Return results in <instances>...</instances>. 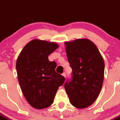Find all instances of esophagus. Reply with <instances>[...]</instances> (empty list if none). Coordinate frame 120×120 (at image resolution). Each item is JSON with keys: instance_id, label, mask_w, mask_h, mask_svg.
Listing matches in <instances>:
<instances>
[{"instance_id": "obj_1", "label": "esophagus", "mask_w": 120, "mask_h": 120, "mask_svg": "<svg viewBox=\"0 0 120 120\" xmlns=\"http://www.w3.org/2000/svg\"><path fill=\"white\" fill-rule=\"evenodd\" d=\"M62 75H63V76H64L65 78H66V76H67V74H66V73H65V72L63 73V74H62Z\"/></svg>"}]
</instances>
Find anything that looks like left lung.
Here are the masks:
<instances>
[{
    "mask_svg": "<svg viewBox=\"0 0 120 120\" xmlns=\"http://www.w3.org/2000/svg\"><path fill=\"white\" fill-rule=\"evenodd\" d=\"M68 61L72 71L64 88L71 104L84 108L95 102L101 91L104 62L96 45L87 39L65 42Z\"/></svg>",
    "mask_w": 120,
    "mask_h": 120,
    "instance_id": "left-lung-1",
    "label": "left lung"
}]
</instances>
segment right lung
<instances>
[{
    "instance_id": "right-lung-1",
    "label": "right lung",
    "mask_w": 120,
    "mask_h": 120,
    "mask_svg": "<svg viewBox=\"0 0 120 120\" xmlns=\"http://www.w3.org/2000/svg\"><path fill=\"white\" fill-rule=\"evenodd\" d=\"M58 47L55 42L32 40L23 48L17 59V74L23 94L36 109L51 105L59 86L65 80L64 76L56 72V62L48 59V56Z\"/></svg>"
}]
</instances>
